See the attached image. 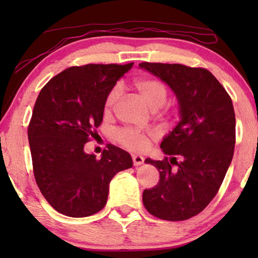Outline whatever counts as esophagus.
Masks as SVG:
<instances>
[{"label":"esophagus","instance_id":"obj_1","mask_svg":"<svg viewBox=\"0 0 258 258\" xmlns=\"http://www.w3.org/2000/svg\"><path fill=\"white\" fill-rule=\"evenodd\" d=\"M144 162V157L140 156V155H134L133 156V163L134 165H141Z\"/></svg>","mask_w":258,"mask_h":258}]
</instances>
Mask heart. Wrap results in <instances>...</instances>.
Listing matches in <instances>:
<instances>
[{"label":"heart","mask_w":258,"mask_h":258,"mask_svg":"<svg viewBox=\"0 0 258 258\" xmlns=\"http://www.w3.org/2000/svg\"><path fill=\"white\" fill-rule=\"evenodd\" d=\"M133 87L139 93L141 98L146 102V104L153 110H157L163 107L167 101L168 91L167 88L162 82L151 79V77H140L133 82ZM121 90L116 86L109 90L104 100L103 112L104 115H110L114 109L116 102H117ZM156 134L154 132H144L134 128H123L115 133V139L117 142L130 151H143L146 150L151 139H155Z\"/></svg>","instance_id":"b5f03b06"}]
</instances>
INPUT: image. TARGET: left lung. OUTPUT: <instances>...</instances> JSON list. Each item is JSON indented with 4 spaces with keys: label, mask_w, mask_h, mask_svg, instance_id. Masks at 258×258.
Wrapping results in <instances>:
<instances>
[{
    "label": "left lung",
    "mask_w": 258,
    "mask_h": 258,
    "mask_svg": "<svg viewBox=\"0 0 258 258\" xmlns=\"http://www.w3.org/2000/svg\"><path fill=\"white\" fill-rule=\"evenodd\" d=\"M139 66L171 88L181 112V121L161 143L163 153L171 158L146 160L157 168L160 181L144 190L143 204L161 220L185 221L206 209L216 196L231 163L236 141L232 101L204 68L178 63Z\"/></svg>",
    "instance_id": "left-lung-1"
}]
</instances>
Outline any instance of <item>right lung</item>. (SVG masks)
Instances as JSON below:
<instances>
[{
    "instance_id": "obj_1",
    "label": "right lung",
    "mask_w": 258,
    "mask_h": 258,
    "mask_svg": "<svg viewBox=\"0 0 258 258\" xmlns=\"http://www.w3.org/2000/svg\"><path fill=\"white\" fill-rule=\"evenodd\" d=\"M133 64L70 67L38 94L28 125L33 171L42 195L59 214L98 213L107 203L111 178L133 167L132 156L112 144L100 160L84 153L103 119L105 96Z\"/></svg>"
}]
</instances>
